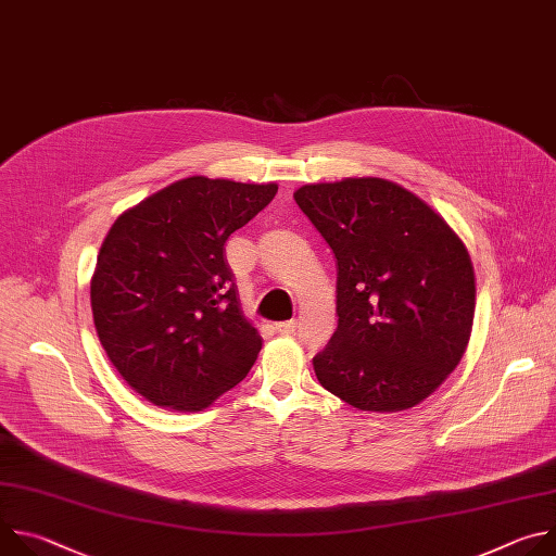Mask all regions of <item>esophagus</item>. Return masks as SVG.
<instances>
[{
	"label": "esophagus",
	"instance_id": "esophagus-1",
	"mask_svg": "<svg viewBox=\"0 0 556 556\" xmlns=\"http://www.w3.org/2000/svg\"><path fill=\"white\" fill-rule=\"evenodd\" d=\"M275 332L281 337H290L296 332V321H281L275 326Z\"/></svg>",
	"mask_w": 556,
	"mask_h": 556
}]
</instances>
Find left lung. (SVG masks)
<instances>
[{
	"label": "left lung",
	"mask_w": 556,
	"mask_h": 556,
	"mask_svg": "<svg viewBox=\"0 0 556 556\" xmlns=\"http://www.w3.org/2000/svg\"><path fill=\"white\" fill-rule=\"evenodd\" d=\"M294 202L337 260L339 326L312 358L316 378L361 412L416 407L470 339L475 275L459 237L382 178L305 185Z\"/></svg>",
	"instance_id": "8db88e82"
}]
</instances>
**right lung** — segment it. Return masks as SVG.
<instances>
[{"mask_svg":"<svg viewBox=\"0 0 556 556\" xmlns=\"http://www.w3.org/2000/svg\"><path fill=\"white\" fill-rule=\"evenodd\" d=\"M277 185L193 176L125 211L90 286L99 341L125 382L157 407L200 412L247 378L262 337L244 319L224 244Z\"/></svg>","mask_w":556,"mask_h":556,"instance_id":"right-lung-1","label":"right lung"}]
</instances>
